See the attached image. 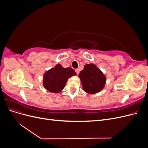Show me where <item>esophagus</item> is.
<instances>
[{"mask_svg": "<svg viewBox=\"0 0 148 148\" xmlns=\"http://www.w3.org/2000/svg\"><path fill=\"white\" fill-rule=\"evenodd\" d=\"M75 71H76V73H77V74L78 75L79 73V69H75Z\"/></svg>", "mask_w": 148, "mask_h": 148, "instance_id": "1", "label": "esophagus"}]
</instances>
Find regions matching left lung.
Returning a JSON list of instances; mask_svg holds the SVG:
<instances>
[{
    "label": "left lung",
    "instance_id": "1",
    "mask_svg": "<svg viewBox=\"0 0 148 148\" xmlns=\"http://www.w3.org/2000/svg\"><path fill=\"white\" fill-rule=\"evenodd\" d=\"M83 90L88 94H96L104 88L106 77L94 64H86L79 72Z\"/></svg>",
    "mask_w": 148,
    "mask_h": 148
}]
</instances>
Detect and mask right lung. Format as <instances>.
<instances>
[{"instance_id":"obj_1","label":"right lung","mask_w":148,"mask_h":148,"mask_svg":"<svg viewBox=\"0 0 148 148\" xmlns=\"http://www.w3.org/2000/svg\"><path fill=\"white\" fill-rule=\"evenodd\" d=\"M76 75L75 70L70 67L64 68L60 64H57L44 74L43 86L49 92H59L65 86L68 79Z\"/></svg>"}]
</instances>
